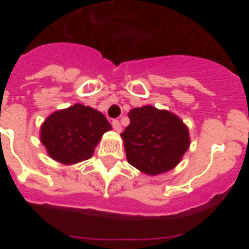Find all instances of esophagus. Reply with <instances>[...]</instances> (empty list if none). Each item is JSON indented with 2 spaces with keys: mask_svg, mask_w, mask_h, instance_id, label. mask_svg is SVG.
Segmentation results:
<instances>
[{
  "mask_svg": "<svg viewBox=\"0 0 249 249\" xmlns=\"http://www.w3.org/2000/svg\"><path fill=\"white\" fill-rule=\"evenodd\" d=\"M112 127H113V129L116 132L122 131V127H121V123H120V121H118V120L112 121Z\"/></svg>",
  "mask_w": 249,
  "mask_h": 249,
  "instance_id": "1",
  "label": "esophagus"
}]
</instances>
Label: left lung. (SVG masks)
<instances>
[{
  "instance_id": "1",
  "label": "left lung",
  "mask_w": 249,
  "mask_h": 249,
  "mask_svg": "<svg viewBox=\"0 0 249 249\" xmlns=\"http://www.w3.org/2000/svg\"><path fill=\"white\" fill-rule=\"evenodd\" d=\"M121 133L128 163L147 175L172 169L190 146L188 129L177 116L152 106L133 108Z\"/></svg>"
}]
</instances>
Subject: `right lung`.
<instances>
[{
  "mask_svg": "<svg viewBox=\"0 0 249 249\" xmlns=\"http://www.w3.org/2000/svg\"><path fill=\"white\" fill-rule=\"evenodd\" d=\"M111 128L101 112L77 103L51 114L41 128V141L53 160L72 164L91 158L103 133Z\"/></svg>",
  "mask_w": 249,
  "mask_h": 249,
  "instance_id": "right-lung-1",
  "label": "right lung"
}]
</instances>
